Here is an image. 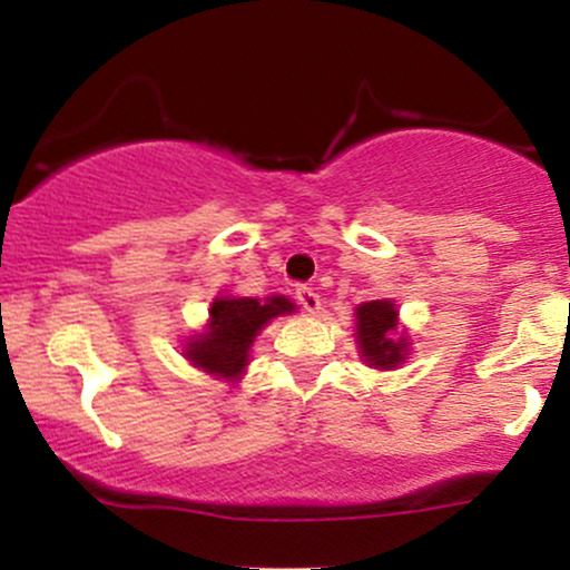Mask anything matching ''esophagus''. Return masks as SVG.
<instances>
[{"mask_svg": "<svg viewBox=\"0 0 570 570\" xmlns=\"http://www.w3.org/2000/svg\"><path fill=\"white\" fill-rule=\"evenodd\" d=\"M297 299L307 313H318V307H322V297H318V292L313 286H299Z\"/></svg>", "mask_w": 570, "mask_h": 570, "instance_id": "34e87169", "label": "esophagus"}]
</instances>
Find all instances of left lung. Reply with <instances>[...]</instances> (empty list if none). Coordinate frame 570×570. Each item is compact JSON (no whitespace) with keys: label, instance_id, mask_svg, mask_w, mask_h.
Returning a JSON list of instances; mask_svg holds the SVG:
<instances>
[{"label":"left lung","instance_id":"8db88e82","mask_svg":"<svg viewBox=\"0 0 570 570\" xmlns=\"http://www.w3.org/2000/svg\"><path fill=\"white\" fill-rule=\"evenodd\" d=\"M399 324L391 299H372L356 307V343L364 362L375 370H396L407 358V337H394Z\"/></svg>","mask_w":570,"mask_h":570}]
</instances>
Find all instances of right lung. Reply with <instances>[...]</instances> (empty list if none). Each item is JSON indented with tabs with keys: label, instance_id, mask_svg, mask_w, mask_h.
I'll use <instances>...</instances> for the list:
<instances>
[{
	"label": "right lung",
	"instance_id": "right-lung-1",
	"mask_svg": "<svg viewBox=\"0 0 570 570\" xmlns=\"http://www.w3.org/2000/svg\"><path fill=\"white\" fill-rule=\"evenodd\" d=\"M294 303L284 294L273 297H217L208 311L206 332L189 337L185 356L214 377L238 381L248 364L254 337L271 318L292 313Z\"/></svg>",
	"mask_w": 570,
	"mask_h": 570
}]
</instances>
